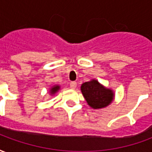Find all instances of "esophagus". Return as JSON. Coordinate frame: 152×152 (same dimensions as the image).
I'll return each mask as SVG.
<instances>
[{"label":"esophagus","mask_w":152,"mask_h":152,"mask_svg":"<svg viewBox=\"0 0 152 152\" xmlns=\"http://www.w3.org/2000/svg\"><path fill=\"white\" fill-rule=\"evenodd\" d=\"M70 87H71V89H76V82H75V81H72V82L70 83Z\"/></svg>","instance_id":"obj_1"}]
</instances>
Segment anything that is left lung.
<instances>
[{
	"instance_id": "8db88e82",
	"label": "left lung",
	"mask_w": 152,
	"mask_h": 152,
	"mask_svg": "<svg viewBox=\"0 0 152 152\" xmlns=\"http://www.w3.org/2000/svg\"><path fill=\"white\" fill-rule=\"evenodd\" d=\"M81 92L88 104L94 109L107 107L112 102L114 97L111 89L104 88L95 80L82 84Z\"/></svg>"
}]
</instances>
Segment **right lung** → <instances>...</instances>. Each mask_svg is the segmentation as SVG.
Listing matches in <instances>:
<instances>
[{
    "mask_svg": "<svg viewBox=\"0 0 152 152\" xmlns=\"http://www.w3.org/2000/svg\"><path fill=\"white\" fill-rule=\"evenodd\" d=\"M58 89H59V86H53V88L50 89V91H51V94H55V93H56L57 91L58 90Z\"/></svg>",
    "mask_w": 152,
    "mask_h": 152,
    "instance_id": "right-lung-1",
    "label": "right lung"
}]
</instances>
